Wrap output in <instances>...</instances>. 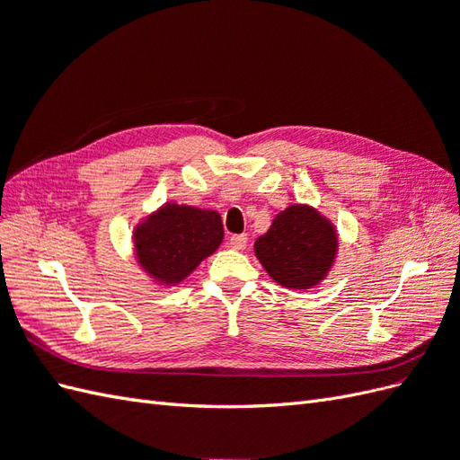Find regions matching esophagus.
I'll return each instance as SVG.
<instances>
[{
  "label": "esophagus",
  "mask_w": 460,
  "mask_h": 460,
  "mask_svg": "<svg viewBox=\"0 0 460 460\" xmlns=\"http://www.w3.org/2000/svg\"><path fill=\"white\" fill-rule=\"evenodd\" d=\"M247 234H231L229 237V244L234 249V251H243L244 247H247Z\"/></svg>",
  "instance_id": "1"
}]
</instances>
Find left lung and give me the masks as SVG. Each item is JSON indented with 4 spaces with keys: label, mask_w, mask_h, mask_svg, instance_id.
<instances>
[{
    "label": "left lung",
    "mask_w": 460,
    "mask_h": 460,
    "mask_svg": "<svg viewBox=\"0 0 460 460\" xmlns=\"http://www.w3.org/2000/svg\"><path fill=\"white\" fill-rule=\"evenodd\" d=\"M254 254L274 282L307 290L333 266L337 233L319 211L296 204L280 211L270 229L256 239Z\"/></svg>",
    "instance_id": "8db88e82"
}]
</instances>
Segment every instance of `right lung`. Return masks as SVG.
Here are the masks:
<instances>
[{
  "label": "right lung",
  "instance_id": "1",
  "mask_svg": "<svg viewBox=\"0 0 460 460\" xmlns=\"http://www.w3.org/2000/svg\"><path fill=\"white\" fill-rule=\"evenodd\" d=\"M223 241L217 211L166 204L135 229L143 270L163 284H178Z\"/></svg>",
  "mask_w": 460,
  "mask_h": 460
}]
</instances>
